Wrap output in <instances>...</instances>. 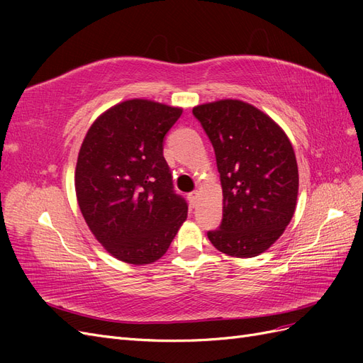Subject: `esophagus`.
<instances>
[{
    "label": "esophagus",
    "instance_id": "obj_1",
    "mask_svg": "<svg viewBox=\"0 0 363 363\" xmlns=\"http://www.w3.org/2000/svg\"><path fill=\"white\" fill-rule=\"evenodd\" d=\"M188 199H189L191 206H195V204H196V201H199V192H196V191L191 192V194L188 195Z\"/></svg>",
    "mask_w": 363,
    "mask_h": 363
}]
</instances>
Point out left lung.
I'll return each instance as SVG.
<instances>
[{
    "mask_svg": "<svg viewBox=\"0 0 363 363\" xmlns=\"http://www.w3.org/2000/svg\"><path fill=\"white\" fill-rule=\"evenodd\" d=\"M192 113L212 142L224 196L223 221L207 238L228 256H259L295 212L298 167L291 142L268 115L244 101L201 104Z\"/></svg>",
    "mask_w": 363,
    "mask_h": 363,
    "instance_id": "left-lung-1",
    "label": "left lung"
}]
</instances>
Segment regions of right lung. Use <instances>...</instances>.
Instances as JSON below:
<instances>
[{"label": "right lung", "instance_id": "1", "mask_svg": "<svg viewBox=\"0 0 363 363\" xmlns=\"http://www.w3.org/2000/svg\"><path fill=\"white\" fill-rule=\"evenodd\" d=\"M182 108L128 100L98 118L83 140L75 192L91 232L112 256L145 265L169 248L188 215L163 142Z\"/></svg>", "mask_w": 363, "mask_h": 363}]
</instances>
